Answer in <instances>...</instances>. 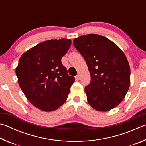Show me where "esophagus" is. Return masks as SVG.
<instances>
[{"label": "esophagus", "mask_w": 146, "mask_h": 146, "mask_svg": "<svg viewBox=\"0 0 146 146\" xmlns=\"http://www.w3.org/2000/svg\"><path fill=\"white\" fill-rule=\"evenodd\" d=\"M75 78H76V80H80V75H79V74H78V75L75 76Z\"/></svg>", "instance_id": "34e87169"}]
</instances>
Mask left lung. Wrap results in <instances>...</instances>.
Returning <instances> with one entry per match:
<instances>
[{"mask_svg": "<svg viewBox=\"0 0 146 146\" xmlns=\"http://www.w3.org/2000/svg\"><path fill=\"white\" fill-rule=\"evenodd\" d=\"M73 45L85 59L91 81L84 91L88 103L108 111L122 102L130 85V67L123 51L110 39L97 34L82 35Z\"/></svg>", "mask_w": 146, "mask_h": 146, "instance_id": "obj_1", "label": "left lung"}]
</instances>
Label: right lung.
I'll use <instances>...</instances> for the list:
<instances>
[{
	"label": "right lung",
	"instance_id": "1",
	"mask_svg": "<svg viewBox=\"0 0 146 146\" xmlns=\"http://www.w3.org/2000/svg\"><path fill=\"white\" fill-rule=\"evenodd\" d=\"M70 39L42 42L22 55L16 68L19 84L29 102L44 111H53L66 102L75 82L61 59Z\"/></svg>",
	"mask_w": 146,
	"mask_h": 146
}]
</instances>
